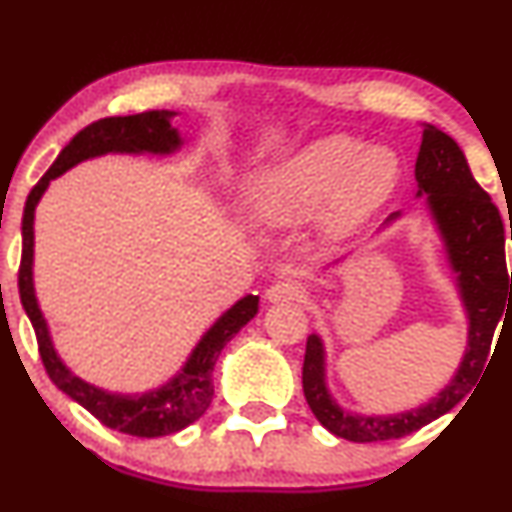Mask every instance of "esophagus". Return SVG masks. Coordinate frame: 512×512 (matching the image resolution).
I'll list each match as a JSON object with an SVG mask.
<instances>
[{
  "instance_id": "obj_1",
  "label": "esophagus",
  "mask_w": 512,
  "mask_h": 512,
  "mask_svg": "<svg viewBox=\"0 0 512 512\" xmlns=\"http://www.w3.org/2000/svg\"><path fill=\"white\" fill-rule=\"evenodd\" d=\"M305 291L293 281H279V284H272L267 289V301L269 303H293L303 301Z\"/></svg>"
}]
</instances>
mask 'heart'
<instances>
[{
	"mask_svg": "<svg viewBox=\"0 0 512 512\" xmlns=\"http://www.w3.org/2000/svg\"><path fill=\"white\" fill-rule=\"evenodd\" d=\"M402 178L392 146H363L349 134L315 139L252 175L248 211L260 226L301 223L320 211L322 231L337 236L383 207Z\"/></svg>",
	"mask_w": 512,
	"mask_h": 512,
	"instance_id": "1",
	"label": "heart"
}]
</instances>
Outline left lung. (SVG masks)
I'll list each match as a JSON object with an SVG mask.
<instances>
[{
  "label": "left lung",
  "mask_w": 512,
  "mask_h": 512,
  "mask_svg": "<svg viewBox=\"0 0 512 512\" xmlns=\"http://www.w3.org/2000/svg\"><path fill=\"white\" fill-rule=\"evenodd\" d=\"M414 178V197L424 199L426 214L436 228L445 264L460 298L467 320V344L455 375L443 385V390H438L436 397L397 414H358L344 409L332 395L327 385L325 342L320 334H310L303 361L305 399L315 419L332 436L351 443H378V440L409 436L467 399L486 366L493 332L501 322L505 305L510 308L512 301V272L508 276L505 269V231L498 207L474 180L467 158L455 139L428 122H424ZM399 219L402 211L390 214L378 233ZM344 260L346 257L327 264L322 272Z\"/></svg>",
  "instance_id": "obj_1"
}]
</instances>
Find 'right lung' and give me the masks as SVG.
Segmentation results:
<instances>
[{
  "label": "right lung",
  "mask_w": 512,
  "mask_h": 512,
  "mask_svg": "<svg viewBox=\"0 0 512 512\" xmlns=\"http://www.w3.org/2000/svg\"><path fill=\"white\" fill-rule=\"evenodd\" d=\"M178 117L175 110H146L139 115L127 117H105L81 129L52 163L48 173L33 187L31 195L23 207L21 236V269H19V293L23 310L31 320L35 337H38L40 358L50 380L64 395L79 402L86 411H91L103 426L127 433L134 438H161L178 433L182 428L195 424L199 416L209 409L214 397V363L223 346L231 342L236 334L257 315L260 296H243L226 313L214 320V325L199 337L195 349L185 358V363L158 387L144 392H110L105 387L86 383L84 378L74 373L62 356L57 354V346L52 342L50 325L40 310L38 296H35L33 281V260H35V209L40 199L48 192L50 182L67 173L69 168L79 163L101 158L108 154L120 156H173L185 146L180 129L173 125Z\"/></svg>",
  "instance_id": "add662e5"
}]
</instances>
